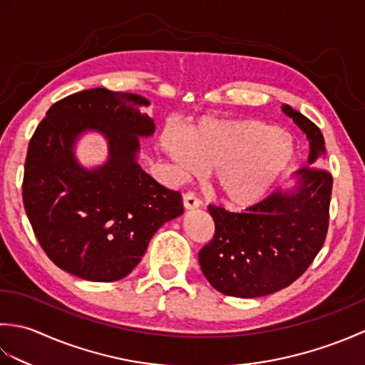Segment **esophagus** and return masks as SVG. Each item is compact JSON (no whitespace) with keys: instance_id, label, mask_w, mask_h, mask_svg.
I'll return each instance as SVG.
<instances>
[{"instance_id":"esophagus-1","label":"esophagus","mask_w":365,"mask_h":365,"mask_svg":"<svg viewBox=\"0 0 365 365\" xmlns=\"http://www.w3.org/2000/svg\"><path fill=\"white\" fill-rule=\"evenodd\" d=\"M200 205V200L197 199V196L195 192H185L183 195V207L187 208V210H192V208H197Z\"/></svg>"}]
</instances>
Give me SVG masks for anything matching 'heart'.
Here are the masks:
<instances>
[{
  "label": "heart",
  "mask_w": 365,
  "mask_h": 365,
  "mask_svg": "<svg viewBox=\"0 0 365 365\" xmlns=\"http://www.w3.org/2000/svg\"><path fill=\"white\" fill-rule=\"evenodd\" d=\"M160 145L178 177L212 168L216 191L234 207L252 205L265 197L294 157L289 135L252 119H202L188 131L168 125Z\"/></svg>",
  "instance_id": "heart-1"
}]
</instances>
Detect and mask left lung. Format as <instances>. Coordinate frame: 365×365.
Masks as SVG:
<instances>
[{
  "instance_id": "1",
  "label": "left lung",
  "mask_w": 365,
  "mask_h": 365,
  "mask_svg": "<svg viewBox=\"0 0 365 365\" xmlns=\"http://www.w3.org/2000/svg\"><path fill=\"white\" fill-rule=\"evenodd\" d=\"M282 111L304 131L311 153L293 191H276L245 213L208 205L215 235L199 251L213 289L235 298H259L293 284L314 262L329 226L332 175L320 168L324 139L312 120L292 106Z\"/></svg>"
}]
</instances>
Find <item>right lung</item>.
<instances>
[{
    "instance_id": "right-lung-1",
    "label": "right lung",
    "mask_w": 365,
    "mask_h": 365,
    "mask_svg": "<svg viewBox=\"0 0 365 365\" xmlns=\"http://www.w3.org/2000/svg\"><path fill=\"white\" fill-rule=\"evenodd\" d=\"M149 100L96 88L54 103L31 138L23 205L48 259L73 276L114 282L131 273L163 224L183 213L182 195L138 165L139 136L155 123L139 108ZM108 139L110 157L89 171L73 144L83 130Z\"/></svg>"
}]
</instances>
